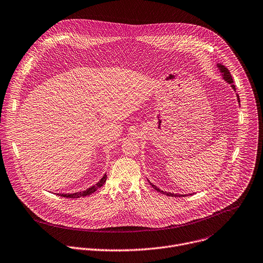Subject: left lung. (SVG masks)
I'll use <instances>...</instances> for the list:
<instances>
[{
  "instance_id": "8db88e82",
  "label": "left lung",
  "mask_w": 263,
  "mask_h": 263,
  "mask_svg": "<svg viewBox=\"0 0 263 263\" xmlns=\"http://www.w3.org/2000/svg\"><path fill=\"white\" fill-rule=\"evenodd\" d=\"M217 67L219 68V70H220V72H221V74H222V78H223V80L227 82V83H229L230 85H231V87L233 88V90H236V88H235V85H233V79H232V76H231V73H230V71L228 70V68H226L223 65H221V64H217ZM237 99H238V102L240 103V101H239V95L237 94ZM149 181V180H148ZM150 182V181H149ZM150 184L153 186V189L154 190H156L157 192H160V193H162V194H164V195H168V196H174V197H182V196H185V195H180V194H173V193H168V192H163V191H161L159 187H157L156 185H154L152 182H150ZM192 195V194H191Z\"/></svg>"
}]
</instances>
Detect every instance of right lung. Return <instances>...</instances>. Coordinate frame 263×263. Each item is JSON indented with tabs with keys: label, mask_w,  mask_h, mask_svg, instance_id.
<instances>
[{
	"label": "right lung",
	"mask_w": 263,
	"mask_h": 263,
	"mask_svg": "<svg viewBox=\"0 0 263 263\" xmlns=\"http://www.w3.org/2000/svg\"><path fill=\"white\" fill-rule=\"evenodd\" d=\"M106 179H107V175L105 174V175L103 176V178H102L98 183H95L94 185L90 186L89 189L83 191V192H78V193H73V194H58V195H60L61 197H66V198H80V197H85V196H88V195L94 193L95 191H97L98 189H100V187L106 182Z\"/></svg>",
	"instance_id": "obj_1"
}]
</instances>
